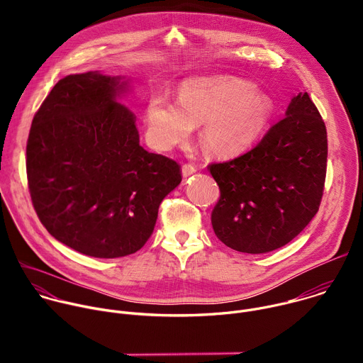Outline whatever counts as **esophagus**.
Instances as JSON below:
<instances>
[{
  "label": "esophagus",
  "instance_id": "obj_1",
  "mask_svg": "<svg viewBox=\"0 0 363 363\" xmlns=\"http://www.w3.org/2000/svg\"><path fill=\"white\" fill-rule=\"evenodd\" d=\"M195 172H196V168H195L194 165H191V164H185V165L182 167V178H184V179L189 178V177L194 175Z\"/></svg>",
  "mask_w": 363,
  "mask_h": 363
}]
</instances>
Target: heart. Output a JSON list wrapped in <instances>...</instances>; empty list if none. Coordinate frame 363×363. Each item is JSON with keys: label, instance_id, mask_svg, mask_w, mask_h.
I'll list each match as a JSON object with an SVG mask.
<instances>
[{"label": "heart", "instance_id": "1", "mask_svg": "<svg viewBox=\"0 0 363 363\" xmlns=\"http://www.w3.org/2000/svg\"><path fill=\"white\" fill-rule=\"evenodd\" d=\"M274 115V100L250 82L228 77L185 80L178 100L155 93L145 108V135L150 146L171 150L201 125L199 142L206 153L234 158L262 139Z\"/></svg>", "mask_w": 363, "mask_h": 363}]
</instances>
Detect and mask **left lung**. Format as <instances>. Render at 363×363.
I'll use <instances>...</instances> for the list:
<instances>
[{
  "mask_svg": "<svg viewBox=\"0 0 363 363\" xmlns=\"http://www.w3.org/2000/svg\"><path fill=\"white\" fill-rule=\"evenodd\" d=\"M328 133L315 103L301 90L286 118L241 157L210 165L221 196L211 223L230 248L247 254L277 250L316 216L323 195Z\"/></svg>",
  "mask_w": 363,
  "mask_h": 363,
  "instance_id": "8db88e82",
  "label": "left lung"
}]
</instances>
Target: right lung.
<instances>
[{
  "instance_id": "obj_1",
  "label": "right lung",
  "mask_w": 363,
  "mask_h": 363,
  "mask_svg": "<svg viewBox=\"0 0 363 363\" xmlns=\"http://www.w3.org/2000/svg\"><path fill=\"white\" fill-rule=\"evenodd\" d=\"M125 76L100 72L57 82L27 142L34 210L57 241L90 257L140 250L160 205L182 181L179 165L139 145L136 116L121 103Z\"/></svg>"
}]
</instances>
